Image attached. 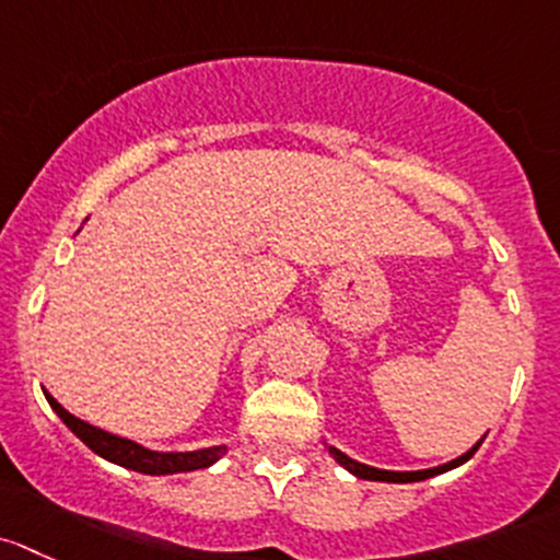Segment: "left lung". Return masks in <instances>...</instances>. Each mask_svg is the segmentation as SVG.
Returning a JSON list of instances; mask_svg holds the SVG:
<instances>
[{"mask_svg":"<svg viewBox=\"0 0 560 560\" xmlns=\"http://www.w3.org/2000/svg\"><path fill=\"white\" fill-rule=\"evenodd\" d=\"M480 445H482V440L477 442V445L471 447L469 453L458 455V458L451 460V464L434 466V469H423V471H385V469H374V466L359 464V460H353V458H348V455H345V453H339L337 447H328V453H331L334 458H337L339 464L345 466V469H350L355 477H361V480H374V482H418V480H429V477H434V475H442V471H447V469H455V466H460V464H464V460H469L471 455L477 453V447H480Z\"/></svg>","mask_w":560,"mask_h":560,"instance_id":"obj_1","label":"left lung"}]
</instances>
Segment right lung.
I'll use <instances>...</instances> for the list:
<instances>
[{"mask_svg": "<svg viewBox=\"0 0 560 560\" xmlns=\"http://www.w3.org/2000/svg\"><path fill=\"white\" fill-rule=\"evenodd\" d=\"M45 399L48 405L59 412V418L72 429L74 436L85 442L96 455L113 460V464L126 466V469L142 471V475H177V471H194L205 469V466L215 464L226 447H207V451H194V453H155L148 451V447L137 445V442L124 440V436L107 434V431L96 429V425L85 423V420L74 418L72 412H67L54 396L45 390Z\"/></svg>", "mask_w": 560, "mask_h": 560, "instance_id": "add662e5", "label": "right lung"}]
</instances>
